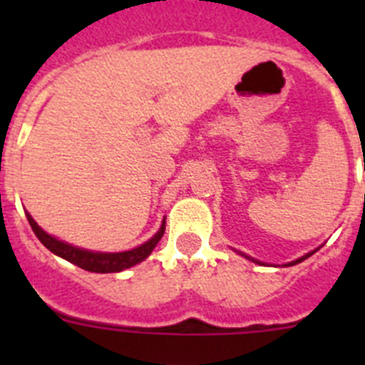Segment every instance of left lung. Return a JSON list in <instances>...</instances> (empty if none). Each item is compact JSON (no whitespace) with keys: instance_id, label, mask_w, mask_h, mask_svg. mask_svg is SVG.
<instances>
[{"instance_id":"left-lung-1","label":"left lung","mask_w":365,"mask_h":365,"mask_svg":"<svg viewBox=\"0 0 365 365\" xmlns=\"http://www.w3.org/2000/svg\"><path fill=\"white\" fill-rule=\"evenodd\" d=\"M316 251H319V247L318 249H314V251H311V252H307V254H304V256L302 257H298V259H295V261H289V263H286L284 267H293V264H297V263H302V261L304 259H307L309 256H312V254H314ZM238 254H240V256H244L245 259H249V261H252V263H257V264H263L261 263V261H257V259H254V257H251V256H247V254H244V252H240V251H237Z\"/></svg>"}]
</instances>
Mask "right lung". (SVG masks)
<instances>
[{"label": "right lung", "mask_w": 365, "mask_h": 365, "mask_svg": "<svg viewBox=\"0 0 365 365\" xmlns=\"http://www.w3.org/2000/svg\"><path fill=\"white\" fill-rule=\"evenodd\" d=\"M26 217H28V222L29 226H31L33 233L36 235V238H38V240L42 242L51 252L63 257V259L70 261V263L77 264V267L83 268V270L95 272V274H111V272L127 270V268L145 261L146 257L152 254L153 249H155V245L159 244V240L165 231V219H164L160 224V230L157 231L148 242L139 245V247H134L130 249V251H123V252H98V251H88V249L76 247V245L67 244V242L58 240V238L53 237V235L46 233V231L35 222V219H33L28 212H26Z\"/></svg>", "instance_id": "obj_1"}]
</instances>
